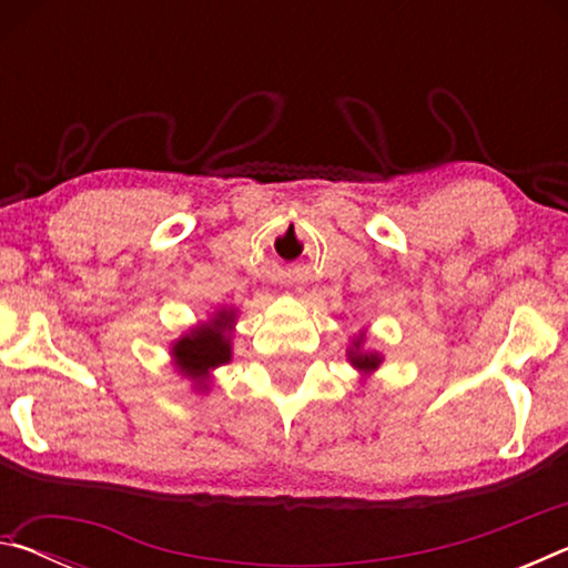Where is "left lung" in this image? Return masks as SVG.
Returning a JSON list of instances; mask_svg holds the SVG:
<instances>
[{"label":"left lung","instance_id":"8db88e82","mask_svg":"<svg viewBox=\"0 0 568 568\" xmlns=\"http://www.w3.org/2000/svg\"><path fill=\"white\" fill-rule=\"evenodd\" d=\"M361 341H363V335H361ZM361 341L355 343V348H358L361 345ZM351 363L355 365V368H363V371H373V368H378V363H381V358L376 353H353L351 351Z\"/></svg>","mask_w":568,"mask_h":568}]
</instances>
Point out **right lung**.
Listing matches in <instances>:
<instances>
[{
	"label": "right lung",
	"instance_id": "obj_1",
	"mask_svg": "<svg viewBox=\"0 0 568 568\" xmlns=\"http://www.w3.org/2000/svg\"><path fill=\"white\" fill-rule=\"evenodd\" d=\"M230 323H233V313H217L213 323L192 331V335H185L175 345L172 353H175L182 373L203 383L210 368H217V365L230 361V341L225 335Z\"/></svg>",
	"mask_w": 568,
	"mask_h": 568
}]
</instances>
